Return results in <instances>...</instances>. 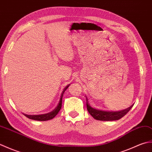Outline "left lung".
Returning <instances> with one entry per match:
<instances>
[{"label": "left lung", "instance_id": "8db88e82", "mask_svg": "<svg viewBox=\"0 0 152 152\" xmlns=\"http://www.w3.org/2000/svg\"><path fill=\"white\" fill-rule=\"evenodd\" d=\"M86 104L87 109L90 114L91 115L92 117L96 119V120L100 121H114L118 120L127 114V112L131 109V105L130 107L126 109L122 110L119 111H108V110H103L97 109L95 108H93L92 106L89 105L88 103V100L86 98Z\"/></svg>", "mask_w": 152, "mask_h": 152}]
</instances>
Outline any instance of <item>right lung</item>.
<instances>
[{
    "label": "right lung",
    "mask_w": 152,
    "mask_h": 152,
    "mask_svg": "<svg viewBox=\"0 0 152 152\" xmlns=\"http://www.w3.org/2000/svg\"><path fill=\"white\" fill-rule=\"evenodd\" d=\"M70 85V84H69L67 86H66L65 88H64V89H63L62 93H61L59 102V103H58V104L56 106V108H55L53 110H52L49 113H47V114H40V115H27V114H23L26 116L27 118H29L31 119H33V120H36V121H47V120H50V119H53L55 116H56L58 114V112H59L61 110V106H62V99H63V96L64 94V92L66 91V89L69 88Z\"/></svg>",
    "instance_id": "add662e5"
}]
</instances>
